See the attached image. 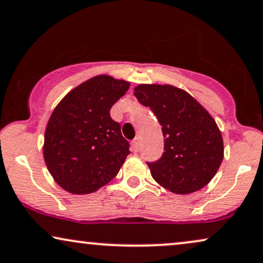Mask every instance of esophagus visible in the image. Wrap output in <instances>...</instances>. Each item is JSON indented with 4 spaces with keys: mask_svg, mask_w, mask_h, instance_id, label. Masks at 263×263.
<instances>
[{
    "mask_svg": "<svg viewBox=\"0 0 263 263\" xmlns=\"http://www.w3.org/2000/svg\"><path fill=\"white\" fill-rule=\"evenodd\" d=\"M131 148L134 152H138L139 151V139L135 138L134 141L131 142Z\"/></svg>",
    "mask_w": 263,
    "mask_h": 263,
    "instance_id": "34e87169",
    "label": "esophagus"
}]
</instances>
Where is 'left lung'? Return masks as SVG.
<instances>
[{"label":"left lung","instance_id":"1","mask_svg":"<svg viewBox=\"0 0 263 263\" xmlns=\"http://www.w3.org/2000/svg\"><path fill=\"white\" fill-rule=\"evenodd\" d=\"M136 98L154 112L164 135V153L147 162L153 178L177 194L205 187L223 160V139L208 110L171 85H138Z\"/></svg>","mask_w":263,"mask_h":263}]
</instances>
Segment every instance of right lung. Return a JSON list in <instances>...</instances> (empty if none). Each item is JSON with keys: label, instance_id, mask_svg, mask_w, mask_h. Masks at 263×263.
<instances>
[{"label": "right lung", "instance_id": "add662e5", "mask_svg": "<svg viewBox=\"0 0 263 263\" xmlns=\"http://www.w3.org/2000/svg\"><path fill=\"white\" fill-rule=\"evenodd\" d=\"M129 82L99 75L70 91L53 110L45 134L43 158L66 192L88 194L118 175L129 144L110 109Z\"/></svg>", "mask_w": 263, "mask_h": 263}]
</instances>
